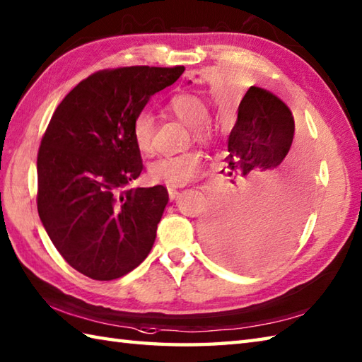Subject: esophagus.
I'll return each instance as SVG.
<instances>
[{
  "mask_svg": "<svg viewBox=\"0 0 362 362\" xmlns=\"http://www.w3.org/2000/svg\"><path fill=\"white\" fill-rule=\"evenodd\" d=\"M168 193H169V199H171V201H175V199L179 197V191L174 189V188H169Z\"/></svg>",
  "mask_w": 362,
  "mask_h": 362,
  "instance_id": "esophagus-1",
  "label": "esophagus"
}]
</instances>
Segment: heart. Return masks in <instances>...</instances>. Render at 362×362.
I'll list each match as a JSON object with an SVG mask.
<instances>
[{"label": "heart", "mask_w": 362, "mask_h": 362, "mask_svg": "<svg viewBox=\"0 0 362 362\" xmlns=\"http://www.w3.org/2000/svg\"><path fill=\"white\" fill-rule=\"evenodd\" d=\"M171 110L177 118L193 129L196 141H205L209 138V129L205 122L209 119V109L199 96L179 95L169 103ZM132 141L138 152H152L153 117L149 112H140L132 121ZM202 166V158L197 152H185L174 157H158L148 168L149 179L156 183H163L168 187H183L193 182Z\"/></svg>", "instance_id": "heart-1"}]
</instances>
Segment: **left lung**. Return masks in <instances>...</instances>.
Returning a JSON list of instances; mask_svg holds the SVG:
<instances>
[{"instance_id": "1", "label": "left lung", "mask_w": 362, "mask_h": 362, "mask_svg": "<svg viewBox=\"0 0 362 362\" xmlns=\"http://www.w3.org/2000/svg\"><path fill=\"white\" fill-rule=\"evenodd\" d=\"M294 132L292 112L279 96L255 86L247 90L221 171L228 177L227 183L243 191L242 202L238 201V209L211 213L204 226L205 243L222 263L258 271L294 244L305 218L302 189L272 191Z\"/></svg>"}]
</instances>
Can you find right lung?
<instances>
[{
  "instance_id": "1",
  "label": "right lung",
  "mask_w": 362,
  "mask_h": 362,
  "mask_svg": "<svg viewBox=\"0 0 362 362\" xmlns=\"http://www.w3.org/2000/svg\"><path fill=\"white\" fill-rule=\"evenodd\" d=\"M183 66H127L78 83L54 112L38 149L37 209L76 271L115 280L140 266L169 201L163 185L121 191L143 171L132 121Z\"/></svg>"
}]
</instances>
